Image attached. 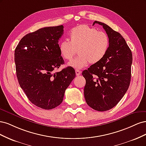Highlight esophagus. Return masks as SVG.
<instances>
[{
	"label": "esophagus",
	"instance_id": "1",
	"mask_svg": "<svg viewBox=\"0 0 146 146\" xmlns=\"http://www.w3.org/2000/svg\"><path fill=\"white\" fill-rule=\"evenodd\" d=\"M81 71L80 70H78V69H76V76H80V75L81 74Z\"/></svg>",
	"mask_w": 146,
	"mask_h": 146
}]
</instances>
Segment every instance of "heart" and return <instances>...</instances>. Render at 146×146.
Segmentation results:
<instances>
[{
    "label": "heart",
    "instance_id": "heart-1",
    "mask_svg": "<svg viewBox=\"0 0 146 146\" xmlns=\"http://www.w3.org/2000/svg\"><path fill=\"white\" fill-rule=\"evenodd\" d=\"M69 38L70 41L60 42L59 50L61 56L66 60H71L77 50L78 56L68 63L77 69H82L89 63H99L107 54L110 44L107 33L85 24L71 29Z\"/></svg>",
    "mask_w": 146,
    "mask_h": 146
}]
</instances>
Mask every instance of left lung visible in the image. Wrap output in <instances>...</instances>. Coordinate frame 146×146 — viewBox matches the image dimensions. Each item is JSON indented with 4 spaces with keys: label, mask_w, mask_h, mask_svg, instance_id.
<instances>
[{
    "label": "left lung",
    "mask_w": 146,
    "mask_h": 146,
    "mask_svg": "<svg viewBox=\"0 0 146 146\" xmlns=\"http://www.w3.org/2000/svg\"><path fill=\"white\" fill-rule=\"evenodd\" d=\"M95 24L102 25L110 44L102 60L83 71L86 80L84 96L90 107L105 111L115 107L129 87L132 54L120 33L101 22L96 21L92 25Z\"/></svg>",
    "instance_id": "left-lung-1"
}]
</instances>
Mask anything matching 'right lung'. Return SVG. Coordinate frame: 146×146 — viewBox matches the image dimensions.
Masks as SVG:
<instances>
[{
    "instance_id": "add662e5",
    "label": "right lung",
    "mask_w": 146,
    "mask_h": 146,
    "mask_svg": "<svg viewBox=\"0 0 146 146\" xmlns=\"http://www.w3.org/2000/svg\"><path fill=\"white\" fill-rule=\"evenodd\" d=\"M63 28L62 25L44 27L28 33L15 51L19 85L31 102L42 109L60 105L66 90L76 77L70 66L55 72L64 63L58 44Z\"/></svg>"
}]
</instances>
